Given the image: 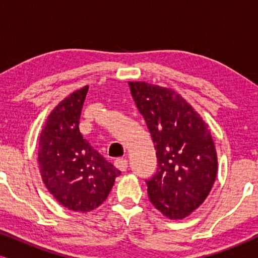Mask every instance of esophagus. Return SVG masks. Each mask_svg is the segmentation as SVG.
Instances as JSON below:
<instances>
[{"label":"esophagus","mask_w":258,"mask_h":258,"mask_svg":"<svg viewBox=\"0 0 258 258\" xmlns=\"http://www.w3.org/2000/svg\"><path fill=\"white\" fill-rule=\"evenodd\" d=\"M115 167L119 169L121 171H125L126 169H128V161H126L125 158H116Z\"/></svg>","instance_id":"34e87169"}]
</instances>
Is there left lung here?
Masks as SVG:
<instances>
[{
	"label": "left lung",
	"mask_w": 258,
	"mask_h": 258,
	"mask_svg": "<svg viewBox=\"0 0 258 258\" xmlns=\"http://www.w3.org/2000/svg\"><path fill=\"white\" fill-rule=\"evenodd\" d=\"M128 83L156 149L157 170L146 181L148 196L164 216L182 220L204 202L216 179L209 126L175 90Z\"/></svg>",
	"instance_id": "left-lung-1"
}]
</instances>
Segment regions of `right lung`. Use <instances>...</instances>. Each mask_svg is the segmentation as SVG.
I'll return each instance as SVG.
<instances>
[{
    "mask_svg": "<svg viewBox=\"0 0 258 258\" xmlns=\"http://www.w3.org/2000/svg\"><path fill=\"white\" fill-rule=\"evenodd\" d=\"M87 93L88 86L56 105L38 144V167L49 192L63 207L81 213L100 207L121 174L80 132Z\"/></svg>",
    "mask_w": 258,
    "mask_h": 258,
    "instance_id": "obj_1",
    "label": "right lung"
}]
</instances>
